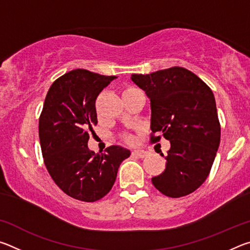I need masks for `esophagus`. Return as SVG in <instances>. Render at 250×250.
I'll return each instance as SVG.
<instances>
[{"label":"esophagus","instance_id":"esophagus-1","mask_svg":"<svg viewBox=\"0 0 250 250\" xmlns=\"http://www.w3.org/2000/svg\"><path fill=\"white\" fill-rule=\"evenodd\" d=\"M132 155L138 156V158H146V156L147 155V152L143 151V150H134V151H132Z\"/></svg>","mask_w":250,"mask_h":250}]
</instances>
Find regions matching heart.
<instances>
[{"label":"heart","mask_w":250,"mask_h":250,"mask_svg":"<svg viewBox=\"0 0 250 250\" xmlns=\"http://www.w3.org/2000/svg\"><path fill=\"white\" fill-rule=\"evenodd\" d=\"M135 89V88H128V89H125L124 92H128V91H131V90H134ZM126 139H128V140H131V138H126Z\"/></svg>","instance_id":"b5f03b06"}]
</instances>
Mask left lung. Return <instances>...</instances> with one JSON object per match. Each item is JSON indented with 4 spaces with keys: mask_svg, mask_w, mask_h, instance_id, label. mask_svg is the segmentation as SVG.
Segmentation results:
<instances>
[{
    "mask_svg": "<svg viewBox=\"0 0 250 250\" xmlns=\"http://www.w3.org/2000/svg\"><path fill=\"white\" fill-rule=\"evenodd\" d=\"M131 80L150 100L152 132H162L171 143L166 170L152 183L168 197L188 195L204 183L221 142L213 91L183 67L133 74Z\"/></svg>",
    "mask_w": 250,
    "mask_h": 250,
    "instance_id": "left-lung-1",
    "label": "left lung"
}]
</instances>
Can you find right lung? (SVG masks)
Here are the masks:
<instances>
[{"mask_svg":"<svg viewBox=\"0 0 250 250\" xmlns=\"http://www.w3.org/2000/svg\"><path fill=\"white\" fill-rule=\"evenodd\" d=\"M116 78L74 69L55 80L46 95L39 125L44 162L58 188L76 200L96 202L108 194L131 154L120 146L101 154L88 147V132L98 124L97 97Z\"/></svg>","mask_w":250,"mask_h":250,"instance_id":"add662e5","label":"right lung"}]
</instances>
